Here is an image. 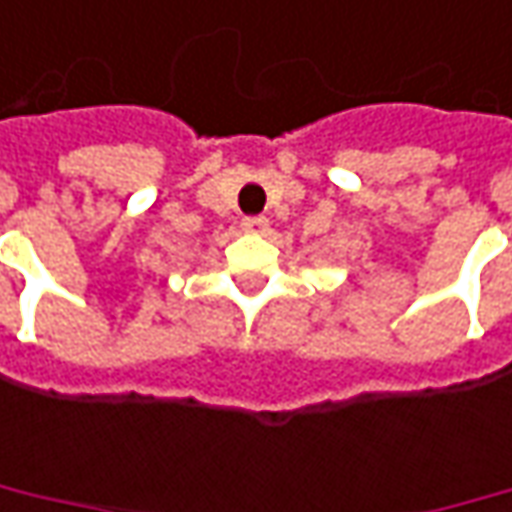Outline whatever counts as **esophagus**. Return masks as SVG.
Masks as SVG:
<instances>
[{
	"mask_svg": "<svg viewBox=\"0 0 512 512\" xmlns=\"http://www.w3.org/2000/svg\"><path fill=\"white\" fill-rule=\"evenodd\" d=\"M269 227V221L263 218V215H246L241 221L243 232H252V235H260V232H266Z\"/></svg>",
	"mask_w": 512,
	"mask_h": 512,
	"instance_id": "esophagus-1",
	"label": "esophagus"
}]
</instances>
